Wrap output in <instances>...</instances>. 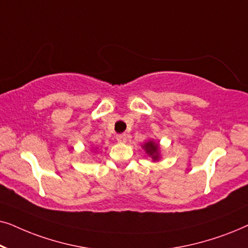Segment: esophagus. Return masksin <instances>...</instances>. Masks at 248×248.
Here are the masks:
<instances>
[{"label":"esophagus","mask_w":248,"mask_h":248,"mask_svg":"<svg viewBox=\"0 0 248 248\" xmlns=\"http://www.w3.org/2000/svg\"><path fill=\"white\" fill-rule=\"evenodd\" d=\"M126 134L122 133V134H117L116 135V140L118 142H121V143H124V142H126Z\"/></svg>","instance_id":"obj_1"}]
</instances>
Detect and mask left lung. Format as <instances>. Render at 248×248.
Wrapping results in <instances>:
<instances>
[{
    "mask_svg": "<svg viewBox=\"0 0 248 248\" xmlns=\"http://www.w3.org/2000/svg\"><path fill=\"white\" fill-rule=\"evenodd\" d=\"M143 148L145 149V151H147V154L149 155H151L155 160H157L159 157L158 155V144H155L154 141H149L143 145Z\"/></svg>",
    "mask_w": 248,
    "mask_h": 248,
    "instance_id": "left-lung-1",
    "label": "left lung"
}]
</instances>
